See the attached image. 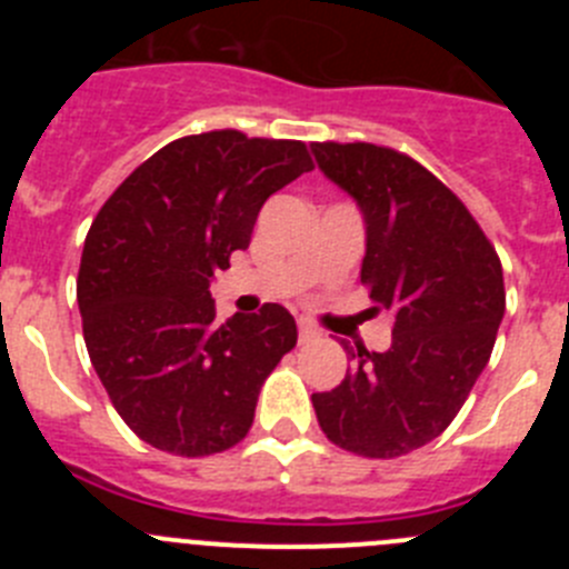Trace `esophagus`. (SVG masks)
<instances>
[{
    "label": "esophagus",
    "instance_id": "1",
    "mask_svg": "<svg viewBox=\"0 0 569 569\" xmlns=\"http://www.w3.org/2000/svg\"><path fill=\"white\" fill-rule=\"evenodd\" d=\"M316 336H319V330H316L313 325H310V321L299 319V339L301 341H310V339H316Z\"/></svg>",
    "mask_w": 569,
    "mask_h": 569
}]
</instances>
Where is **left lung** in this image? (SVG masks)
<instances>
[{"mask_svg": "<svg viewBox=\"0 0 569 569\" xmlns=\"http://www.w3.org/2000/svg\"><path fill=\"white\" fill-rule=\"evenodd\" d=\"M321 173L365 216L361 281L393 313L385 353L347 347L353 367L316 419L341 450L396 459L445 433L487 367L505 316L501 261L453 190L416 159L367 142H313Z\"/></svg>", "mask_w": 569, "mask_h": 569, "instance_id": "left-lung-1", "label": "left lung"}]
</instances>
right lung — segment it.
<instances>
[{
	"mask_svg": "<svg viewBox=\"0 0 569 569\" xmlns=\"http://www.w3.org/2000/svg\"><path fill=\"white\" fill-rule=\"evenodd\" d=\"M313 170L305 142L241 130L182 136L113 190L88 230L77 301L116 413L156 450L239 445L264 379L296 347L281 305L216 325L210 279L250 244L268 196Z\"/></svg>",
	"mask_w": 569,
	"mask_h": 569,
	"instance_id": "right-lung-1",
	"label": "right lung"
}]
</instances>
